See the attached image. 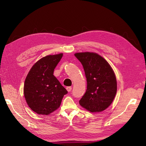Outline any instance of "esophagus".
Returning <instances> with one entry per match:
<instances>
[{
	"label": "esophagus",
	"instance_id": "esophagus-1",
	"mask_svg": "<svg viewBox=\"0 0 146 146\" xmlns=\"http://www.w3.org/2000/svg\"><path fill=\"white\" fill-rule=\"evenodd\" d=\"M71 89H72V88L71 87V86H68V87H66V90H67V91L68 92H71Z\"/></svg>",
	"mask_w": 146,
	"mask_h": 146
}]
</instances>
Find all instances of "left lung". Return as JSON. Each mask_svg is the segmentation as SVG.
Wrapping results in <instances>:
<instances>
[{
  "label": "left lung",
  "mask_w": 146,
  "mask_h": 146,
  "mask_svg": "<svg viewBox=\"0 0 146 146\" xmlns=\"http://www.w3.org/2000/svg\"><path fill=\"white\" fill-rule=\"evenodd\" d=\"M75 56L83 65L87 82V89L79 103L91 112L102 111L112 103L117 93L112 68L97 53L78 52Z\"/></svg>",
  "instance_id": "left-lung-1"
}]
</instances>
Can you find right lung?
Returning <instances> with one entry per match:
<instances>
[{"instance_id": "obj_1", "label": "right lung", "mask_w": 146, "mask_h": 146, "mask_svg": "<svg viewBox=\"0 0 146 146\" xmlns=\"http://www.w3.org/2000/svg\"><path fill=\"white\" fill-rule=\"evenodd\" d=\"M63 54L49 55L33 65L24 82V94L31 109L38 114L48 115L60 107L68 92L53 75Z\"/></svg>"}]
</instances>
